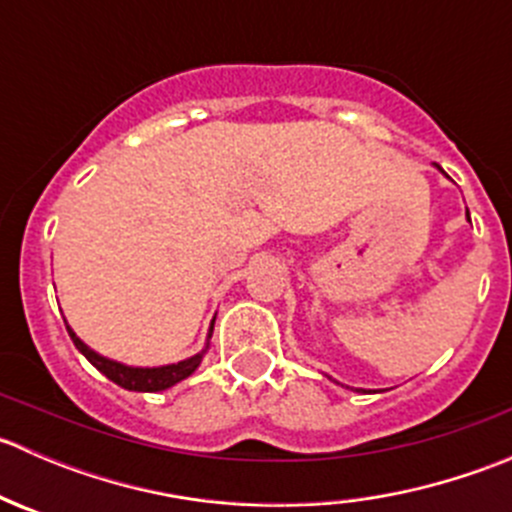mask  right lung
<instances>
[{
  "instance_id": "obj_1",
  "label": "right lung",
  "mask_w": 512,
  "mask_h": 512,
  "mask_svg": "<svg viewBox=\"0 0 512 512\" xmlns=\"http://www.w3.org/2000/svg\"><path fill=\"white\" fill-rule=\"evenodd\" d=\"M66 329H69V337L74 339L76 349H79V352L84 354L86 359H89L91 364H94L103 376H108L113 384L123 386V389H128V391H163V389H170L173 384L183 381L185 376L193 374V371L198 369L200 361H203V354H205V352L195 354V356H190V359L178 361V364L158 366V369H136V366H123V364H118V361L103 359V356H98L94 349L86 347V344L81 342V339L76 337L74 332H71V327H66ZM210 334H213V327H210Z\"/></svg>"
}]
</instances>
